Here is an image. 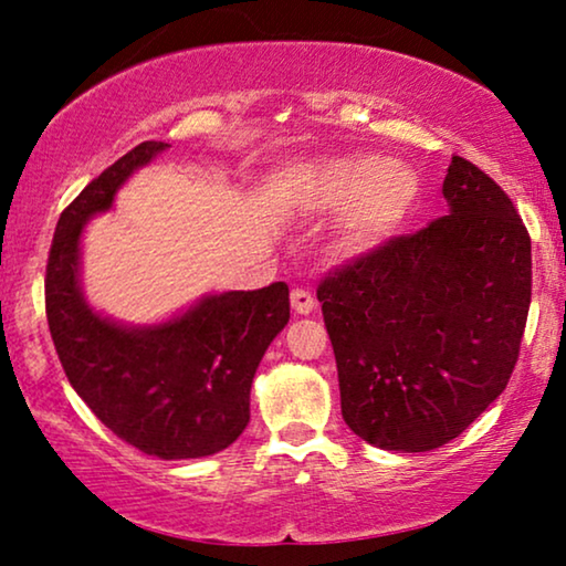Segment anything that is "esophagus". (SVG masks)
<instances>
[{
  "label": "esophagus",
  "instance_id": "obj_1",
  "mask_svg": "<svg viewBox=\"0 0 566 566\" xmlns=\"http://www.w3.org/2000/svg\"><path fill=\"white\" fill-rule=\"evenodd\" d=\"M291 306H293V312H296V314L306 316V314H312L314 308H316V298L308 291L296 289V291L291 293Z\"/></svg>",
  "mask_w": 566,
  "mask_h": 566
}]
</instances>
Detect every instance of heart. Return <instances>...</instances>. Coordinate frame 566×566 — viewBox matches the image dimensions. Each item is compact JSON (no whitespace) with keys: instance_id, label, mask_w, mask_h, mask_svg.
<instances>
[{"instance_id":"heart-1","label":"heart","mask_w":566,"mask_h":566,"mask_svg":"<svg viewBox=\"0 0 566 566\" xmlns=\"http://www.w3.org/2000/svg\"><path fill=\"white\" fill-rule=\"evenodd\" d=\"M293 203L306 213H337V242L347 254H368L391 242L422 198L420 175L378 154H343L293 175Z\"/></svg>"}]
</instances>
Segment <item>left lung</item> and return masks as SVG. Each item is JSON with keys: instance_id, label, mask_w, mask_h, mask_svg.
<instances>
[{"instance_id": "obj_1", "label": "left lung", "mask_w": 566, "mask_h": 566, "mask_svg": "<svg viewBox=\"0 0 566 566\" xmlns=\"http://www.w3.org/2000/svg\"><path fill=\"white\" fill-rule=\"evenodd\" d=\"M448 213L324 277L339 405L399 453L459 438L505 391L531 306V237L492 177L453 157Z\"/></svg>"}]
</instances>
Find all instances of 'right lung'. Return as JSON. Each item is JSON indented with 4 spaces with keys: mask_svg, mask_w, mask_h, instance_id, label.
Wrapping results in <instances>:
<instances>
[{
    "mask_svg": "<svg viewBox=\"0 0 566 566\" xmlns=\"http://www.w3.org/2000/svg\"><path fill=\"white\" fill-rule=\"evenodd\" d=\"M169 149L144 142L61 213L45 268V316L69 384L99 422L146 455L203 459L250 422L252 378L291 316L289 285L208 293L157 324L95 312L82 291V234L136 169Z\"/></svg>",
    "mask_w": 566,
    "mask_h": 566,
    "instance_id": "1",
    "label": "right lung"
}]
</instances>
